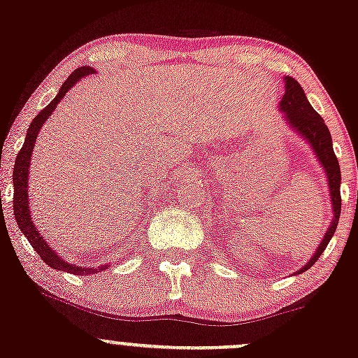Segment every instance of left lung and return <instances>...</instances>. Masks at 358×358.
Returning a JSON list of instances; mask_svg holds the SVG:
<instances>
[{
  "instance_id": "obj_1",
  "label": "left lung",
  "mask_w": 358,
  "mask_h": 358,
  "mask_svg": "<svg viewBox=\"0 0 358 358\" xmlns=\"http://www.w3.org/2000/svg\"><path fill=\"white\" fill-rule=\"evenodd\" d=\"M280 111L283 115L285 123H287L289 129L310 145L312 152L317 157L321 168L324 169L329 187L331 208H333V220H331L328 231L322 236L321 243L315 248L314 255L299 269L300 274L314 266V262L321 257V254L328 247L329 240L333 238L334 231H336L338 220H340L341 213V171L340 164H338V157L334 156L333 138H331L328 127H326L321 115L310 106L306 92H303V89L300 87V84L295 78L285 77V96L280 101Z\"/></svg>"
}]
</instances>
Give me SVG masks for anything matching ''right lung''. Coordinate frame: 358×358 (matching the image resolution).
Masks as SVG:
<instances>
[{
  "instance_id": "1",
  "label": "right lung",
  "mask_w": 358,
  "mask_h": 358,
  "mask_svg": "<svg viewBox=\"0 0 358 358\" xmlns=\"http://www.w3.org/2000/svg\"><path fill=\"white\" fill-rule=\"evenodd\" d=\"M94 73V69L90 66H80L63 82V85L58 90V96L44 108L36 118L32 120L30 123L29 130H27V137H25L24 145H22L20 152H18L17 159H15V168H13V214L15 220H17L18 228L22 229L27 240L30 242V245L34 247V250L39 254V257L46 262L48 266L52 269L58 271H65V273H71V274H96L99 271H104L110 268V264H101L97 268H87V266H77L71 264V262L63 261L58 254H56L52 248L48 245V242L44 240V236L41 235L39 229L36 228L34 224L32 216H30V208H29V168H30V161H32V150L36 148V138L39 135V130L43 129L44 123L48 122V118L52 115V111L56 110L59 101L65 97V94L69 92L71 87H75L78 80L82 77H87V75Z\"/></svg>"
}]
</instances>
